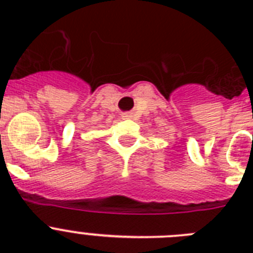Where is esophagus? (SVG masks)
Instances as JSON below:
<instances>
[{"label":"esophagus","instance_id":"obj_1","mask_svg":"<svg viewBox=\"0 0 253 253\" xmlns=\"http://www.w3.org/2000/svg\"><path fill=\"white\" fill-rule=\"evenodd\" d=\"M133 118V114L131 113H124L123 114V119H131Z\"/></svg>","mask_w":253,"mask_h":253}]
</instances>
